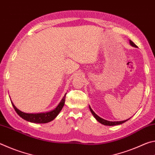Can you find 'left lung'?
Listing matches in <instances>:
<instances>
[{
    "label": "left lung",
    "instance_id": "1",
    "mask_svg": "<svg viewBox=\"0 0 155 155\" xmlns=\"http://www.w3.org/2000/svg\"><path fill=\"white\" fill-rule=\"evenodd\" d=\"M130 45L131 46H134V47H137V46L135 45V44H134V42H133L131 40H130ZM90 111H91V114H93V115L94 117H95V118L98 120V121L100 122V123H101V124H104V125H106V126H115V125H118V124H122V123H124V122H127L128 120H124V121H120V122H110V121H108V120H104V119H103V118H101V117H100L98 115H97L95 113H94V111H93V110L91 109V107H90Z\"/></svg>",
    "mask_w": 155,
    "mask_h": 155
}]
</instances>
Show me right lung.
Returning a JSON list of instances; mask_svg holds the SVG:
<instances>
[{
	"mask_svg": "<svg viewBox=\"0 0 155 155\" xmlns=\"http://www.w3.org/2000/svg\"><path fill=\"white\" fill-rule=\"evenodd\" d=\"M65 95H66V94H65V96L62 98L60 103L58 104V106L54 110H52V111L50 112L40 113V114H26V113L22 112L20 110H18L13 103L12 105L14 107L15 111H16L17 114L22 118L25 119V120L34 123H40V124L41 123H47L53 120L57 116V115L59 114V112L61 111V110L62 109L65 103Z\"/></svg>",
	"mask_w": 155,
	"mask_h": 155,
	"instance_id": "obj_1",
	"label": "right lung"
}]
</instances>
